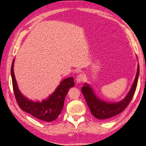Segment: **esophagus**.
<instances>
[{
	"label": "esophagus",
	"instance_id": "obj_1",
	"mask_svg": "<svg viewBox=\"0 0 146 146\" xmlns=\"http://www.w3.org/2000/svg\"><path fill=\"white\" fill-rule=\"evenodd\" d=\"M84 80H85V76H84L83 74H79L76 78V81L78 83H82V82H83Z\"/></svg>",
	"mask_w": 146,
	"mask_h": 146
}]
</instances>
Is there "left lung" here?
<instances>
[{
    "instance_id": "1",
    "label": "left lung",
    "mask_w": 146,
    "mask_h": 146,
    "mask_svg": "<svg viewBox=\"0 0 146 146\" xmlns=\"http://www.w3.org/2000/svg\"><path fill=\"white\" fill-rule=\"evenodd\" d=\"M139 74V66L138 64L136 77L129 92L124 98L117 102H108L102 100L97 96L89 84L84 83V86L81 90L82 92L92 115L100 120H108L123 111L133 98L138 83Z\"/></svg>"
}]
</instances>
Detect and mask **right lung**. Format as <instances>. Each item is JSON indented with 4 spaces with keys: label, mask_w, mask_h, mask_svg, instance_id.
Instances as JSON below:
<instances>
[{
    "label": "right lung",
    "mask_w": 146,
    "mask_h": 146,
    "mask_svg": "<svg viewBox=\"0 0 146 146\" xmlns=\"http://www.w3.org/2000/svg\"><path fill=\"white\" fill-rule=\"evenodd\" d=\"M13 59L11 68V74L13 91L17 104L22 110L27 112L39 120L46 122H52L58 117L64 106V102L69 90L74 86V78H66L60 82L55 91L41 102L30 100L21 93L16 80L14 74Z\"/></svg>",
    "instance_id": "1"
}]
</instances>
